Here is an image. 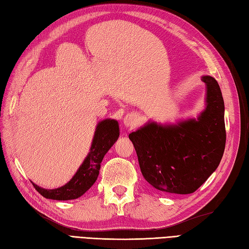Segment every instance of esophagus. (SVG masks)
<instances>
[{"label":"esophagus","instance_id":"34e87169","mask_svg":"<svg viewBox=\"0 0 249 249\" xmlns=\"http://www.w3.org/2000/svg\"><path fill=\"white\" fill-rule=\"evenodd\" d=\"M140 123V119L136 113H128L126 114L124 118V124L126 127H129V128H133V127L138 126Z\"/></svg>","mask_w":249,"mask_h":249}]
</instances>
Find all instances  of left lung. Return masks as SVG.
<instances>
[{"label":"left lung","instance_id":"8db88e82","mask_svg":"<svg viewBox=\"0 0 249 249\" xmlns=\"http://www.w3.org/2000/svg\"><path fill=\"white\" fill-rule=\"evenodd\" d=\"M202 80L207 86V106L197 121L171 126L149 123L129 133L144 179L164 193H195L219 166L224 154L226 130L221 89L213 76Z\"/></svg>","mask_w":249,"mask_h":249}]
</instances>
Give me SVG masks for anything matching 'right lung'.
Segmentation results:
<instances>
[{"label":"right lung","instance_id":"obj_1","mask_svg":"<svg viewBox=\"0 0 249 249\" xmlns=\"http://www.w3.org/2000/svg\"><path fill=\"white\" fill-rule=\"evenodd\" d=\"M119 138V125L114 120H104L95 128L90 152L76 171L73 178L65 185L56 189H44L33 183L34 187L46 199L66 201L84 195L98 179L101 163L106 152Z\"/></svg>","mask_w":249,"mask_h":249}]
</instances>
